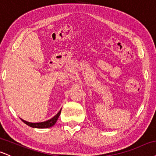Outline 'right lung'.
Listing matches in <instances>:
<instances>
[{"label": "right lung", "mask_w": 156, "mask_h": 156, "mask_svg": "<svg viewBox=\"0 0 156 156\" xmlns=\"http://www.w3.org/2000/svg\"><path fill=\"white\" fill-rule=\"evenodd\" d=\"M61 110H62V109L59 110V112H58L57 115H54L52 119L48 120V121H44V122H40V123H30V122H27L22 119H21V120L24 122V123H25V124H27V126H30V127H33V128H37V129L50 128V127L53 126L55 124L56 122H57V119H59L60 113H61Z\"/></svg>", "instance_id": "obj_1"}]
</instances>
